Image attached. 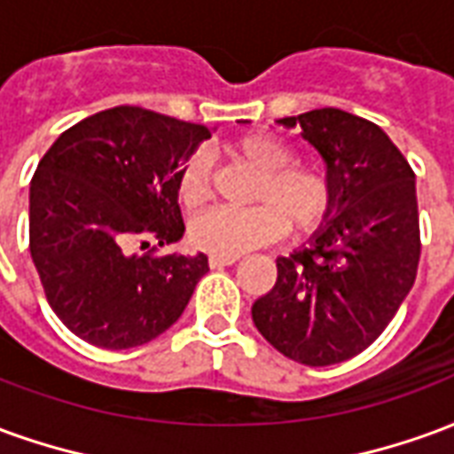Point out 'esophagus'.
I'll list each match as a JSON object with an SVG mask.
<instances>
[{
	"label": "esophagus",
	"mask_w": 454,
	"mask_h": 454,
	"mask_svg": "<svg viewBox=\"0 0 454 454\" xmlns=\"http://www.w3.org/2000/svg\"><path fill=\"white\" fill-rule=\"evenodd\" d=\"M238 257H223V255H211L208 257V265L214 267V270H221V267H228L236 262Z\"/></svg>",
	"instance_id": "esophagus-1"
}]
</instances>
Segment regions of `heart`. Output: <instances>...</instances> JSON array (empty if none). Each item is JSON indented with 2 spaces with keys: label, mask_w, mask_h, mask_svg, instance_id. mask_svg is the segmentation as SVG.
<instances>
[{
  "label": "heart",
  "mask_w": 454,
  "mask_h": 454,
  "mask_svg": "<svg viewBox=\"0 0 454 454\" xmlns=\"http://www.w3.org/2000/svg\"><path fill=\"white\" fill-rule=\"evenodd\" d=\"M228 158L257 172L250 189L253 208H214L192 223V243L211 255L238 257L275 240L282 231L306 236L331 208V184L318 168L292 162V150L275 136L250 133L226 145ZM179 197L201 207L208 197V162L201 153L184 160L177 175Z\"/></svg>",
  "instance_id": "b5f03b06"
}]
</instances>
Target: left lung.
<instances>
[{"mask_svg":"<svg viewBox=\"0 0 454 454\" xmlns=\"http://www.w3.org/2000/svg\"><path fill=\"white\" fill-rule=\"evenodd\" d=\"M325 162L331 208L309 243L277 257L275 286L253 304L272 348L309 367L360 355L413 286L420 255L416 175L384 130L342 109L277 119Z\"/></svg>","mask_w":454,"mask_h":454,"instance_id":"8db88e82","label":"left lung"}]
</instances>
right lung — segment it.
Masks as SVG:
<instances>
[{
  "mask_svg": "<svg viewBox=\"0 0 454 454\" xmlns=\"http://www.w3.org/2000/svg\"><path fill=\"white\" fill-rule=\"evenodd\" d=\"M211 130L114 106L55 140L28 192L31 257L48 304L104 350L145 345L177 321L208 257L150 255L184 236L177 175Z\"/></svg>",
  "mask_w": 454,
  "mask_h": 454,
  "instance_id": "1",
  "label": "right lung"
}]
</instances>
